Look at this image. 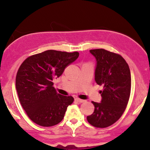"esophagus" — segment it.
I'll list each match as a JSON object with an SVG mask.
<instances>
[{
    "label": "esophagus",
    "mask_w": 150,
    "mask_h": 150,
    "mask_svg": "<svg viewBox=\"0 0 150 150\" xmlns=\"http://www.w3.org/2000/svg\"><path fill=\"white\" fill-rule=\"evenodd\" d=\"M75 101H76V102H79V103H83V102H85V100H83V99H79V98H75Z\"/></svg>",
    "instance_id": "1"
}]
</instances>
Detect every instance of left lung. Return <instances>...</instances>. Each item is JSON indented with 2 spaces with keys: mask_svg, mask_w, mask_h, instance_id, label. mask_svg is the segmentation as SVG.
Instances as JSON below:
<instances>
[{
  "mask_svg": "<svg viewBox=\"0 0 150 150\" xmlns=\"http://www.w3.org/2000/svg\"><path fill=\"white\" fill-rule=\"evenodd\" d=\"M96 58L95 81L104 86L101 102L92 101L94 111L87 117L89 124L104 128L116 123L124 113L131 89V75L125 60L118 53L103 49H92Z\"/></svg>",
  "mask_w": 150,
  "mask_h": 150,
  "instance_id": "1",
  "label": "left lung"
}]
</instances>
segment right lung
I'll list each match as a JSON object with an SVG mask.
<instances>
[{"label": "right lung", "instance_id": "obj_1", "mask_svg": "<svg viewBox=\"0 0 150 150\" xmlns=\"http://www.w3.org/2000/svg\"><path fill=\"white\" fill-rule=\"evenodd\" d=\"M78 56L77 51L48 50L29 56L20 66L15 80L17 92L22 108L36 124L53 126L64 118L74 98L56 92L53 80Z\"/></svg>", "mask_w": 150, "mask_h": 150}]
</instances>
